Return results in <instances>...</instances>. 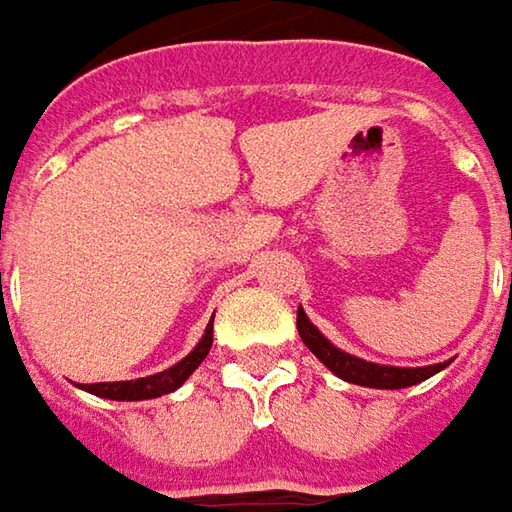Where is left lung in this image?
Here are the masks:
<instances>
[{
	"label": "left lung",
	"mask_w": 512,
	"mask_h": 512,
	"mask_svg": "<svg viewBox=\"0 0 512 512\" xmlns=\"http://www.w3.org/2000/svg\"><path fill=\"white\" fill-rule=\"evenodd\" d=\"M296 327H299L302 342L310 347V353L325 364L327 370H333L339 379L350 384L379 387V390H399V387H410V384L424 382V379L436 376L439 370L447 367V362L427 364V367H390V364L364 362L359 356H350V353L339 350L330 339H325V333L307 319V313L302 307L296 313Z\"/></svg>",
	"instance_id": "1"
}]
</instances>
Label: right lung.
<instances>
[{
	"instance_id": "right-lung-1",
	"label": "right lung",
	"mask_w": 512,
	"mask_h": 512,
	"mask_svg": "<svg viewBox=\"0 0 512 512\" xmlns=\"http://www.w3.org/2000/svg\"><path fill=\"white\" fill-rule=\"evenodd\" d=\"M210 344H213V322L205 327L202 342L196 344L182 362H176L173 367H168L165 373H153V376L133 379V382L85 384V390L93 393V396H102V399H113V402H142V399L165 396V393H173L176 387H182V384L187 382V376H190L199 364L205 362V356L210 353Z\"/></svg>"
}]
</instances>
